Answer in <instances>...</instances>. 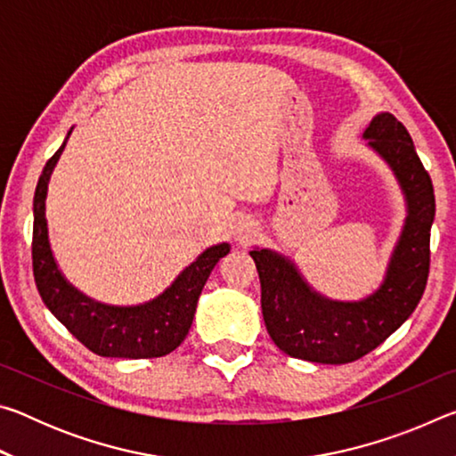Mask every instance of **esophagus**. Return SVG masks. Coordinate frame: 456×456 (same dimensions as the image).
I'll use <instances>...</instances> for the list:
<instances>
[{
    "mask_svg": "<svg viewBox=\"0 0 456 456\" xmlns=\"http://www.w3.org/2000/svg\"><path fill=\"white\" fill-rule=\"evenodd\" d=\"M251 233H253L251 229H243L241 227V229L235 231V239H237V241H241V243H247L251 239Z\"/></svg>",
    "mask_w": 456,
    "mask_h": 456,
    "instance_id": "1",
    "label": "esophagus"
}]
</instances>
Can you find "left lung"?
I'll return each mask as SVG.
<instances>
[{
  "instance_id": "left-lung-1",
  "label": "left lung",
  "mask_w": 456,
  "mask_h": 456,
  "mask_svg": "<svg viewBox=\"0 0 456 456\" xmlns=\"http://www.w3.org/2000/svg\"><path fill=\"white\" fill-rule=\"evenodd\" d=\"M364 138L396 173L408 200L403 237L382 288L362 302H330L307 288L288 259L256 249L261 312L277 348L318 364H348L378 348L419 305L430 272V227L435 189L403 122L384 112L370 122Z\"/></svg>"
}]
</instances>
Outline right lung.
I'll use <instances>...</instances> for the list:
<instances>
[{
    "label": "right lung",
    "mask_w": 456,
    "mask_h": 456,
    "mask_svg": "<svg viewBox=\"0 0 456 456\" xmlns=\"http://www.w3.org/2000/svg\"><path fill=\"white\" fill-rule=\"evenodd\" d=\"M64 144L45 163L34 195L32 265L37 291L48 310L90 352L104 358H160L179 348L195 318L197 302L213 267L229 253V243L207 249L176 277L163 296L136 307L102 305L82 296L58 272L45 227V192Z\"/></svg>",
    "instance_id": "1"
}]
</instances>
